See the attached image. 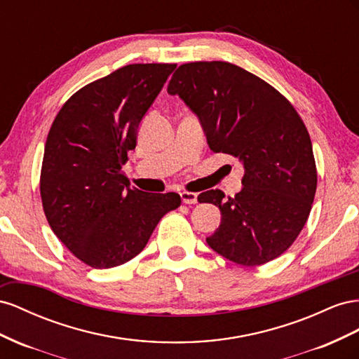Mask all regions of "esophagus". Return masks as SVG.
<instances>
[{
    "label": "esophagus",
    "instance_id": "obj_1",
    "mask_svg": "<svg viewBox=\"0 0 359 359\" xmlns=\"http://www.w3.org/2000/svg\"><path fill=\"white\" fill-rule=\"evenodd\" d=\"M180 198L185 204H196L198 201V194L183 191V192H180Z\"/></svg>",
    "mask_w": 359,
    "mask_h": 359
}]
</instances>
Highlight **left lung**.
<instances>
[{
    "label": "left lung",
    "mask_w": 359,
    "mask_h": 359,
    "mask_svg": "<svg viewBox=\"0 0 359 359\" xmlns=\"http://www.w3.org/2000/svg\"><path fill=\"white\" fill-rule=\"evenodd\" d=\"M201 123L215 153L243 165V188L225 198L219 189L198 201L221 210L209 247L242 266L281 255L309 219L317 187L311 140L299 114L280 91L227 61L182 65L168 84Z\"/></svg>",
    "instance_id": "1"
}]
</instances>
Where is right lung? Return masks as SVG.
<instances>
[{"instance_id": "add662e5", "label": "right lung", "mask_w": 359, "mask_h": 359, "mask_svg": "<svg viewBox=\"0 0 359 359\" xmlns=\"http://www.w3.org/2000/svg\"><path fill=\"white\" fill-rule=\"evenodd\" d=\"M176 65H129L91 83L60 109L46 138L40 196L50 229L96 269L134 259L176 192L130 188L123 172L138 128Z\"/></svg>"}]
</instances>
